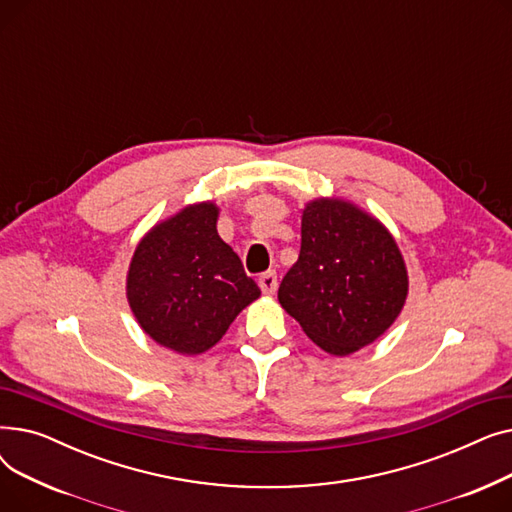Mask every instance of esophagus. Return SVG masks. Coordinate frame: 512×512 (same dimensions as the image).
I'll return each instance as SVG.
<instances>
[{
  "label": "esophagus",
  "instance_id": "34e87169",
  "mask_svg": "<svg viewBox=\"0 0 512 512\" xmlns=\"http://www.w3.org/2000/svg\"><path fill=\"white\" fill-rule=\"evenodd\" d=\"M259 288L263 294H274L278 288V276L276 272H265L259 276Z\"/></svg>",
  "mask_w": 512,
  "mask_h": 512
}]
</instances>
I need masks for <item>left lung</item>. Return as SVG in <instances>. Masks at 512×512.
<instances>
[{
  "label": "left lung",
  "mask_w": 512,
  "mask_h": 512,
  "mask_svg": "<svg viewBox=\"0 0 512 512\" xmlns=\"http://www.w3.org/2000/svg\"><path fill=\"white\" fill-rule=\"evenodd\" d=\"M407 294L405 259L380 220L344 199L305 205L301 253L278 301L319 348L346 357L378 340Z\"/></svg>",
  "instance_id": "left-lung-1"
}]
</instances>
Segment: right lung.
<instances>
[{
  "label": "right lung",
  "mask_w": 512,
  "mask_h": 512,
  "mask_svg": "<svg viewBox=\"0 0 512 512\" xmlns=\"http://www.w3.org/2000/svg\"><path fill=\"white\" fill-rule=\"evenodd\" d=\"M218 213L211 201L186 205L141 238L128 267L126 297L139 326L180 355L209 351L261 294L220 238Z\"/></svg>",
  "instance_id": "1"
}]
</instances>
